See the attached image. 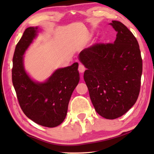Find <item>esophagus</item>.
Here are the masks:
<instances>
[{
	"instance_id": "obj_1",
	"label": "esophagus",
	"mask_w": 154,
	"mask_h": 154,
	"mask_svg": "<svg viewBox=\"0 0 154 154\" xmlns=\"http://www.w3.org/2000/svg\"><path fill=\"white\" fill-rule=\"evenodd\" d=\"M78 70H79V71L80 72H82V73H83V72L85 71V68L84 66H83V64H79V69H78Z\"/></svg>"
}]
</instances>
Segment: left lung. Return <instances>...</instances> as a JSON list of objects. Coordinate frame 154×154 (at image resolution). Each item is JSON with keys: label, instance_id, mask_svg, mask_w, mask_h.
<instances>
[{"label": "left lung", "instance_id": "8db88e82", "mask_svg": "<svg viewBox=\"0 0 154 154\" xmlns=\"http://www.w3.org/2000/svg\"><path fill=\"white\" fill-rule=\"evenodd\" d=\"M117 32L113 43H96L80 52L85 70L83 78L96 111L103 118L121 117L139 94L143 71L138 41L126 26L110 23Z\"/></svg>", "mask_w": 154, "mask_h": 154}]
</instances>
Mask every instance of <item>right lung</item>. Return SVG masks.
I'll return each mask as SVG.
<instances>
[{
    "label": "right lung",
    "mask_w": 154,
    "mask_h": 154,
    "mask_svg": "<svg viewBox=\"0 0 154 154\" xmlns=\"http://www.w3.org/2000/svg\"><path fill=\"white\" fill-rule=\"evenodd\" d=\"M38 32L37 26L26 28L15 47L12 82L26 116L41 126L54 128L66 116L70 98L80 79L78 63L56 70L43 82L33 80L25 70L24 55Z\"/></svg>",
    "instance_id": "right-lung-1"
}]
</instances>
